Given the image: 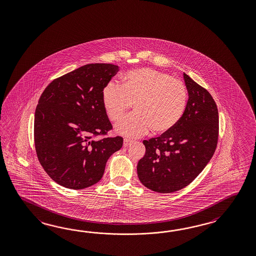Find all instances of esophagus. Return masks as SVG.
I'll return each instance as SVG.
<instances>
[{
  "mask_svg": "<svg viewBox=\"0 0 256 256\" xmlns=\"http://www.w3.org/2000/svg\"><path fill=\"white\" fill-rule=\"evenodd\" d=\"M132 142V140H129V139H124V148L129 146L131 144Z\"/></svg>",
  "mask_w": 256,
  "mask_h": 256,
  "instance_id": "esophagus-1",
  "label": "esophagus"
}]
</instances>
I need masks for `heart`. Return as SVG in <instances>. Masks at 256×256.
<instances>
[{"label": "heart", "mask_w": 256, "mask_h": 256, "mask_svg": "<svg viewBox=\"0 0 256 256\" xmlns=\"http://www.w3.org/2000/svg\"><path fill=\"white\" fill-rule=\"evenodd\" d=\"M188 100L184 84L151 68L126 72L122 86L110 82L102 91L103 107L112 122L119 120L134 105V114L116 125V132L126 137L144 134L149 128L154 134L172 130L182 119Z\"/></svg>", "instance_id": "1"}]
</instances>
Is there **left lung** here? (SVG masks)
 <instances>
[{
  "instance_id": "1",
  "label": "left lung",
  "mask_w": 256,
  "mask_h": 256,
  "mask_svg": "<svg viewBox=\"0 0 256 256\" xmlns=\"http://www.w3.org/2000/svg\"><path fill=\"white\" fill-rule=\"evenodd\" d=\"M188 91L184 113L172 130L144 140L146 154L137 175L146 188L174 192L190 184L214 153L218 138V112L212 96L184 72Z\"/></svg>"
}]
</instances>
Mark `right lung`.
<instances>
[{
	"label": "right lung",
	"mask_w": 256,
	"mask_h": 256,
	"mask_svg": "<svg viewBox=\"0 0 256 256\" xmlns=\"http://www.w3.org/2000/svg\"><path fill=\"white\" fill-rule=\"evenodd\" d=\"M119 71L110 64H90L54 80L35 112L38 158L60 186L80 190L102 180L110 156L122 137L95 140L112 128L103 107L102 91Z\"/></svg>",
	"instance_id": "add662e5"
}]
</instances>
